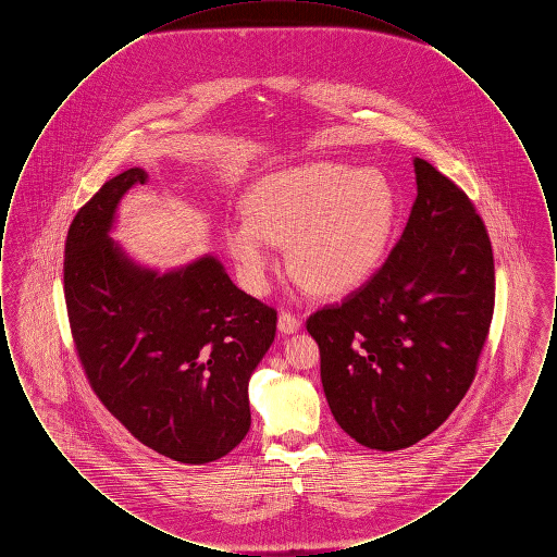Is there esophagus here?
Segmentation results:
<instances>
[{
  "mask_svg": "<svg viewBox=\"0 0 557 557\" xmlns=\"http://www.w3.org/2000/svg\"><path fill=\"white\" fill-rule=\"evenodd\" d=\"M277 330L282 332V334H294V332H298L300 330V319L294 318L290 313H280V318H277Z\"/></svg>",
  "mask_w": 557,
  "mask_h": 557,
  "instance_id": "34e87169",
  "label": "esophagus"
}]
</instances>
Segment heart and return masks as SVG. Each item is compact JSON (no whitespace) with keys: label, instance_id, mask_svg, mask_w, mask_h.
I'll return each mask as SVG.
<instances>
[{"label":"heart","instance_id":"b5f03b06","mask_svg":"<svg viewBox=\"0 0 557 557\" xmlns=\"http://www.w3.org/2000/svg\"><path fill=\"white\" fill-rule=\"evenodd\" d=\"M248 219L225 244L246 290L263 294L277 269L273 246H290L294 275L313 292L361 288L380 269L398 223V196L377 169L307 162L269 173L246 194Z\"/></svg>","mask_w":557,"mask_h":557}]
</instances>
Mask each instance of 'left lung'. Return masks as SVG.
Here are the masks:
<instances>
[{"label":"left lung","mask_w":557,"mask_h":557,"mask_svg":"<svg viewBox=\"0 0 557 557\" xmlns=\"http://www.w3.org/2000/svg\"><path fill=\"white\" fill-rule=\"evenodd\" d=\"M403 236L370 282L307 319L334 420L359 445L407 449L468 393L495 307L491 239L424 159Z\"/></svg>","instance_id":"obj_1"}]
</instances>
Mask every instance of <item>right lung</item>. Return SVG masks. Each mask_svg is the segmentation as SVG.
Here are the masks:
<instances>
[{
  "mask_svg": "<svg viewBox=\"0 0 557 557\" xmlns=\"http://www.w3.org/2000/svg\"><path fill=\"white\" fill-rule=\"evenodd\" d=\"M148 173L112 177L77 212L64 248V296L81 366L108 411L146 447L209 463L250 430L248 382L277 313L239 290L214 255L141 265L110 238L123 196Z\"/></svg>",
  "mask_w": 557,
  "mask_h": 557,
  "instance_id": "right-lung-1",
  "label": "right lung"
}]
</instances>
